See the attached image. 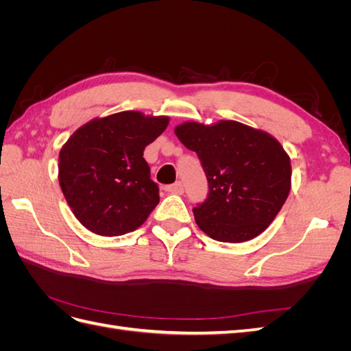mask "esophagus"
Segmentation results:
<instances>
[{
	"instance_id": "esophagus-1",
	"label": "esophagus",
	"mask_w": 351,
	"mask_h": 351,
	"mask_svg": "<svg viewBox=\"0 0 351 351\" xmlns=\"http://www.w3.org/2000/svg\"><path fill=\"white\" fill-rule=\"evenodd\" d=\"M165 190L168 193H173V195H183L184 192V186L182 182H177L174 184H169L165 187Z\"/></svg>"
}]
</instances>
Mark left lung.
Segmentation results:
<instances>
[{"label": "left lung", "instance_id": "1", "mask_svg": "<svg viewBox=\"0 0 351 351\" xmlns=\"http://www.w3.org/2000/svg\"><path fill=\"white\" fill-rule=\"evenodd\" d=\"M174 132L206 174L208 196L193 208L199 228L224 243L267 230L291 187L290 156L280 142L239 121L184 123Z\"/></svg>", "mask_w": 351, "mask_h": 351}]
</instances>
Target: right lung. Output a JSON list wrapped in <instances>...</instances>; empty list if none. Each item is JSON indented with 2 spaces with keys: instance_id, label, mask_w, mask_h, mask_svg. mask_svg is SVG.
Listing matches in <instances>:
<instances>
[{
  "instance_id": "obj_1",
  "label": "right lung",
  "mask_w": 351,
  "mask_h": 351,
  "mask_svg": "<svg viewBox=\"0 0 351 351\" xmlns=\"http://www.w3.org/2000/svg\"><path fill=\"white\" fill-rule=\"evenodd\" d=\"M168 125V117L123 111L92 120L60 151L58 180L82 226L105 237L139 228L159 202L145 147Z\"/></svg>"
}]
</instances>
